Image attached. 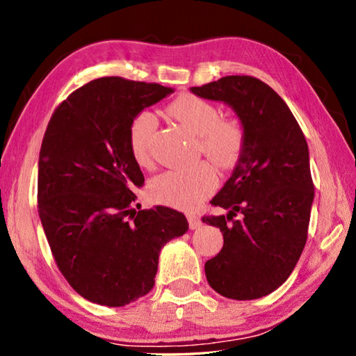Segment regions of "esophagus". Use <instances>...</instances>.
Listing matches in <instances>:
<instances>
[{"label": "esophagus", "mask_w": 356, "mask_h": 356, "mask_svg": "<svg viewBox=\"0 0 356 356\" xmlns=\"http://www.w3.org/2000/svg\"><path fill=\"white\" fill-rule=\"evenodd\" d=\"M186 218H188L190 229H197V227H201V226H202V221H201V218H200V216H197V215H195V213L186 215Z\"/></svg>", "instance_id": "34e87169"}]
</instances>
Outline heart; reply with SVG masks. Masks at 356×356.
I'll list each match as a JSON object with an SVG mask.
<instances>
[{
	"label": "heart",
	"mask_w": 356,
	"mask_h": 356,
	"mask_svg": "<svg viewBox=\"0 0 356 356\" xmlns=\"http://www.w3.org/2000/svg\"><path fill=\"white\" fill-rule=\"evenodd\" d=\"M180 125L197 136V147L213 165L222 170L232 168L243 152L245 134L236 120L221 119L220 110L207 100L195 95H182L168 108ZM156 127V118L141 111L129 129L130 152L136 163L149 165L150 141ZM216 186V172L209 163H197L159 174L150 180V195L155 201L177 209H195Z\"/></svg>",
	"instance_id": "1"
}]
</instances>
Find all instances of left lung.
I'll use <instances>...</instances> for the list:
<instances>
[{"instance_id":"obj_1","label":"left lung","mask_w":356,"mask_h":356,"mask_svg":"<svg viewBox=\"0 0 356 356\" xmlns=\"http://www.w3.org/2000/svg\"><path fill=\"white\" fill-rule=\"evenodd\" d=\"M190 91L231 106L245 134L231 177L210 201L227 213L202 218L225 238L206 262L207 281L226 298L265 297L291 276L308 237L314 201L308 144L286 102L257 78L229 75Z\"/></svg>"}]
</instances>
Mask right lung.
I'll return each instance as SVG.
<instances>
[{"instance_id": "add662e5", "label": "right lung", "mask_w": 356, "mask_h": 356, "mask_svg": "<svg viewBox=\"0 0 356 356\" xmlns=\"http://www.w3.org/2000/svg\"><path fill=\"white\" fill-rule=\"evenodd\" d=\"M172 92L156 83L97 78L48 122L39 155L40 222L64 278L92 303L118 308L150 292L161 248L188 231L177 210L131 206L144 176L130 152V124Z\"/></svg>"}]
</instances>
